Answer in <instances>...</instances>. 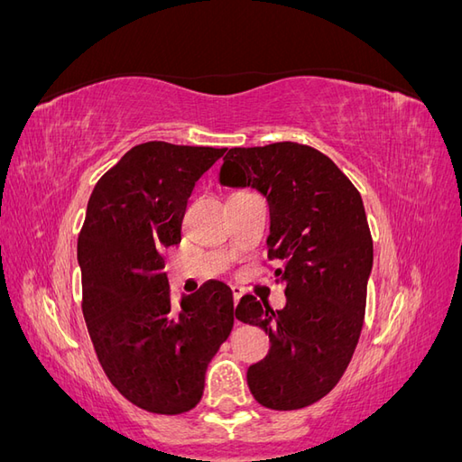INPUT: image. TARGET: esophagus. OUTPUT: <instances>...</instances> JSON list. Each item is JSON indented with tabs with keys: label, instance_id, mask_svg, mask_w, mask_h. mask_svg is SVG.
I'll return each instance as SVG.
<instances>
[{
	"label": "esophagus",
	"instance_id": "obj_1",
	"mask_svg": "<svg viewBox=\"0 0 462 462\" xmlns=\"http://www.w3.org/2000/svg\"><path fill=\"white\" fill-rule=\"evenodd\" d=\"M231 291H233V302H235V306H236V302H239L241 297L245 295V289L239 287V285H231Z\"/></svg>",
	"mask_w": 462,
	"mask_h": 462
}]
</instances>
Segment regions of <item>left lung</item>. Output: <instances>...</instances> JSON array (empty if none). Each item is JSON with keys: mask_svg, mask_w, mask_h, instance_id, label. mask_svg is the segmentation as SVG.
I'll return each instance as SVG.
<instances>
[{"mask_svg": "<svg viewBox=\"0 0 462 462\" xmlns=\"http://www.w3.org/2000/svg\"><path fill=\"white\" fill-rule=\"evenodd\" d=\"M226 187H253L270 206L268 258L287 304L245 295L235 316L260 326L270 353L246 372L250 393L273 411H297L337 385L366 310L374 245L360 192L328 156L297 143L231 148Z\"/></svg>", "mask_w": 462, "mask_h": 462, "instance_id": "left-lung-1", "label": "left lung"}]
</instances>
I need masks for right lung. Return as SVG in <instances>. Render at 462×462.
<instances>
[{
  "instance_id": "obj_1",
  "label": "right lung",
  "mask_w": 462,
  "mask_h": 462,
  "mask_svg": "<svg viewBox=\"0 0 462 462\" xmlns=\"http://www.w3.org/2000/svg\"><path fill=\"white\" fill-rule=\"evenodd\" d=\"M226 148L144 143L97 180L79 233L82 314L119 393L156 414L202 399L209 360L233 329V291L208 282L179 304L162 250L180 243L194 183Z\"/></svg>"
}]
</instances>
